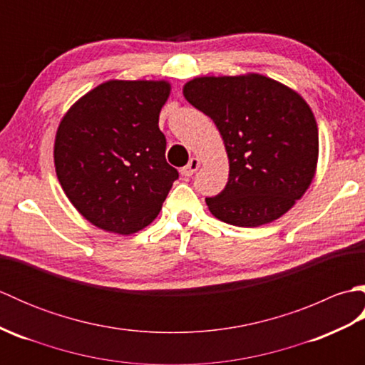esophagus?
Masks as SVG:
<instances>
[{"instance_id":"1","label":"esophagus","mask_w":365,"mask_h":365,"mask_svg":"<svg viewBox=\"0 0 365 365\" xmlns=\"http://www.w3.org/2000/svg\"><path fill=\"white\" fill-rule=\"evenodd\" d=\"M199 166H200L199 158H191L188 165L182 169V175L183 177H191L199 169Z\"/></svg>"}]
</instances>
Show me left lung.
<instances>
[{"instance_id": "left-lung-1", "label": "left lung", "mask_w": 365, "mask_h": 365, "mask_svg": "<svg viewBox=\"0 0 365 365\" xmlns=\"http://www.w3.org/2000/svg\"><path fill=\"white\" fill-rule=\"evenodd\" d=\"M183 97L210 118L226 147L229 180L208 210L232 226L281 218L311 187L319 127L297 91L260 73L196 76Z\"/></svg>"}]
</instances>
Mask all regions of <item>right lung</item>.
<instances>
[{"label": "right lung", "instance_id": "add662e5", "mask_svg": "<svg viewBox=\"0 0 365 365\" xmlns=\"http://www.w3.org/2000/svg\"><path fill=\"white\" fill-rule=\"evenodd\" d=\"M166 80H108L68 108L53 158L67 199L92 226L131 235L157 218L178 177L158 127Z\"/></svg>", "mask_w": 365, "mask_h": 365}]
</instances>
